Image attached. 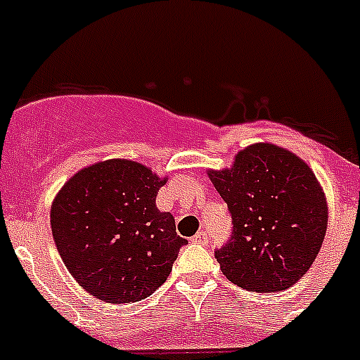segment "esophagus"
<instances>
[{
    "instance_id": "obj_1",
    "label": "esophagus",
    "mask_w": 360,
    "mask_h": 360,
    "mask_svg": "<svg viewBox=\"0 0 360 360\" xmlns=\"http://www.w3.org/2000/svg\"><path fill=\"white\" fill-rule=\"evenodd\" d=\"M191 241H195V243H200V245H207L209 238H207V234H205V232L200 231L198 234H195V236L191 238Z\"/></svg>"
}]
</instances>
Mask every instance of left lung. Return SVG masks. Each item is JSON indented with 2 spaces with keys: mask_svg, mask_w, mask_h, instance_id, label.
I'll use <instances>...</instances> for the list:
<instances>
[{
  "mask_svg": "<svg viewBox=\"0 0 360 360\" xmlns=\"http://www.w3.org/2000/svg\"><path fill=\"white\" fill-rule=\"evenodd\" d=\"M232 216L214 257L225 278L250 292H281L308 272L328 227L323 187L304 160L274 144L241 149L229 169L209 171Z\"/></svg>",
  "mask_w": 360,
  "mask_h": 360,
  "instance_id": "1",
  "label": "left lung"
}]
</instances>
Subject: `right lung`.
I'll use <instances>...</instances> for the list:
<instances>
[{
  "instance_id": "1",
  "label": "right lung",
  "mask_w": 360,
  "mask_h": 360,
  "mask_svg": "<svg viewBox=\"0 0 360 360\" xmlns=\"http://www.w3.org/2000/svg\"><path fill=\"white\" fill-rule=\"evenodd\" d=\"M167 178L126 158L77 171L50 209L56 247L73 279L108 303L149 297L171 274L186 238L157 209Z\"/></svg>"
}]
</instances>
